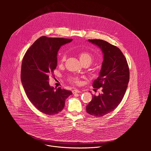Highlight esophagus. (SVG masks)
Wrapping results in <instances>:
<instances>
[{
  "label": "esophagus",
  "mask_w": 151,
  "mask_h": 151,
  "mask_svg": "<svg viewBox=\"0 0 151 151\" xmlns=\"http://www.w3.org/2000/svg\"><path fill=\"white\" fill-rule=\"evenodd\" d=\"M72 92L73 94L76 93H80L81 92V91H80L79 89H75L74 90L72 91Z\"/></svg>",
  "instance_id": "34e87169"
}]
</instances>
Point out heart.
<instances>
[{
    "mask_svg": "<svg viewBox=\"0 0 151 151\" xmlns=\"http://www.w3.org/2000/svg\"><path fill=\"white\" fill-rule=\"evenodd\" d=\"M78 58L83 65L87 64L88 65L92 63L94 59L93 55L88 52H81L79 53ZM65 59H66V56L65 55H63L60 59L61 63H63L65 60ZM68 80L70 82L73 84H78L80 83V78L77 76H70L68 77Z\"/></svg>",
    "mask_w": 151,
    "mask_h": 151,
    "instance_id": "heart-1",
    "label": "heart"
}]
</instances>
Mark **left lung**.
<instances>
[{"label":"left lung","instance_id":"8db88e82","mask_svg":"<svg viewBox=\"0 0 151 151\" xmlns=\"http://www.w3.org/2000/svg\"><path fill=\"white\" fill-rule=\"evenodd\" d=\"M97 45L104 53L99 76L92 86L101 88L98 96L93 95L86 106V111L95 117H102L113 111L122 102L129 82V72L126 58L120 49L101 40H88Z\"/></svg>","mask_w":151,"mask_h":151}]
</instances>
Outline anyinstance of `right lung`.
<instances>
[{
	"label": "right lung",
	"mask_w": 151,
	"mask_h": 151,
	"mask_svg": "<svg viewBox=\"0 0 151 151\" xmlns=\"http://www.w3.org/2000/svg\"><path fill=\"white\" fill-rule=\"evenodd\" d=\"M72 39L41 37L27 50L22 59L21 80L25 93L34 106L47 115L60 112L71 91L49 86V76L57 66L61 46Z\"/></svg>",
	"instance_id": "1"
}]
</instances>
